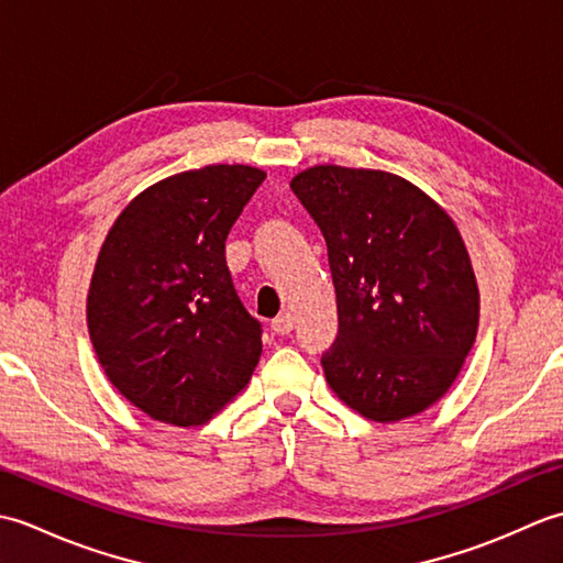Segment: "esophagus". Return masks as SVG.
I'll list each match as a JSON object with an SVG mask.
<instances>
[{
    "mask_svg": "<svg viewBox=\"0 0 563 563\" xmlns=\"http://www.w3.org/2000/svg\"><path fill=\"white\" fill-rule=\"evenodd\" d=\"M292 327H295V319H292L290 312H280L278 317H275V319L271 321V329H273L275 333H280V336H285V333H290Z\"/></svg>",
    "mask_w": 563,
    "mask_h": 563,
    "instance_id": "esophagus-1",
    "label": "esophagus"
}]
</instances>
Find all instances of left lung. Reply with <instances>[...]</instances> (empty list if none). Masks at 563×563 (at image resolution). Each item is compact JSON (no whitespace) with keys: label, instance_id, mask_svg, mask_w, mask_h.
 <instances>
[{"label":"left lung","instance_id":"8db88e82","mask_svg":"<svg viewBox=\"0 0 563 563\" xmlns=\"http://www.w3.org/2000/svg\"><path fill=\"white\" fill-rule=\"evenodd\" d=\"M290 188L327 239L339 336L333 394L375 423L445 397L479 329V285L457 224L406 178L317 164Z\"/></svg>","mask_w":563,"mask_h":563}]
</instances>
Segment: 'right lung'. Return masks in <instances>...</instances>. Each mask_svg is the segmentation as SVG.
I'll list each match as a JSON object with an SVG mask.
<instances>
[{"mask_svg": "<svg viewBox=\"0 0 563 563\" xmlns=\"http://www.w3.org/2000/svg\"><path fill=\"white\" fill-rule=\"evenodd\" d=\"M266 172L210 164L128 202L93 266L87 327L111 385L154 421L202 426L242 391L261 324L234 292L224 242Z\"/></svg>", "mask_w": 563, "mask_h": 563, "instance_id": "1", "label": "right lung"}]
</instances>
